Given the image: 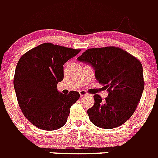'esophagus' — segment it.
I'll use <instances>...</instances> for the list:
<instances>
[{
  "mask_svg": "<svg viewBox=\"0 0 158 158\" xmlns=\"http://www.w3.org/2000/svg\"><path fill=\"white\" fill-rule=\"evenodd\" d=\"M79 93H80L81 97H83V96H89V93H88L86 91H85V90H81V91L79 92Z\"/></svg>",
  "mask_w": 158,
  "mask_h": 158,
  "instance_id": "esophagus-1",
  "label": "esophagus"
}]
</instances>
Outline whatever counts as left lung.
<instances>
[{"instance_id": "1", "label": "left lung", "mask_w": 158, "mask_h": 158, "mask_svg": "<svg viewBox=\"0 0 158 158\" xmlns=\"http://www.w3.org/2000/svg\"><path fill=\"white\" fill-rule=\"evenodd\" d=\"M77 60L93 67L96 80L108 92L105 100L97 94L93 96L94 105L88 110L90 121L104 129L127 122L135 112L144 89L139 60L115 47L89 49Z\"/></svg>"}]
</instances>
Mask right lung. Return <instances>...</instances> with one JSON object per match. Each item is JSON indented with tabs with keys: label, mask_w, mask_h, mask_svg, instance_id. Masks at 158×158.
I'll list each match as a JSON object with an SVG mask.
<instances>
[{
	"label": "right lung",
	"mask_w": 158,
	"mask_h": 158,
	"mask_svg": "<svg viewBox=\"0 0 158 158\" xmlns=\"http://www.w3.org/2000/svg\"><path fill=\"white\" fill-rule=\"evenodd\" d=\"M81 50L46 43L19 58L13 85L18 104L24 116L38 128L54 131L65 124L70 107L79 99L78 92L59 93L64 77L63 65Z\"/></svg>",
	"instance_id": "add662e5"
}]
</instances>
